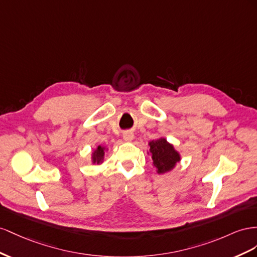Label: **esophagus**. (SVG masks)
Here are the masks:
<instances>
[{
	"mask_svg": "<svg viewBox=\"0 0 257 257\" xmlns=\"http://www.w3.org/2000/svg\"><path fill=\"white\" fill-rule=\"evenodd\" d=\"M122 138H123V140L126 141V142H133L134 139H135V135L131 133V131H127V133L123 134Z\"/></svg>",
	"mask_w": 257,
	"mask_h": 257,
	"instance_id": "esophagus-1",
	"label": "esophagus"
}]
</instances>
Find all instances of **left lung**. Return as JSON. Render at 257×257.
I'll use <instances>...</instances> for the list:
<instances>
[{
	"mask_svg": "<svg viewBox=\"0 0 257 257\" xmlns=\"http://www.w3.org/2000/svg\"><path fill=\"white\" fill-rule=\"evenodd\" d=\"M150 150L148 155L152 157L153 167L156 168L158 174H165L172 171L182 157L174 145L167 141L166 138H158L149 142Z\"/></svg>",
	"mask_w": 257,
	"mask_h": 257,
	"instance_id": "8db88e82",
	"label": "left lung"
}]
</instances>
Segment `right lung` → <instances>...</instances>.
<instances>
[{
  "instance_id": "obj_1",
  "label": "right lung",
  "mask_w": 257,
  "mask_h": 257,
  "mask_svg": "<svg viewBox=\"0 0 257 257\" xmlns=\"http://www.w3.org/2000/svg\"><path fill=\"white\" fill-rule=\"evenodd\" d=\"M108 151L107 146L98 145L96 149L91 152V163L92 165H102L105 158V152Z\"/></svg>"
}]
</instances>
